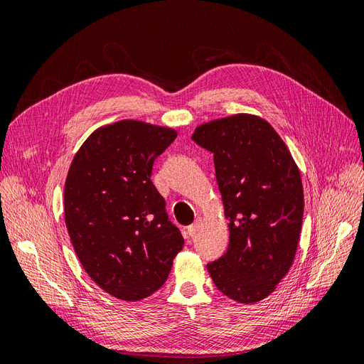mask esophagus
I'll return each mask as SVG.
<instances>
[{
  "label": "esophagus",
  "mask_w": 364,
  "mask_h": 364,
  "mask_svg": "<svg viewBox=\"0 0 364 364\" xmlns=\"http://www.w3.org/2000/svg\"><path fill=\"white\" fill-rule=\"evenodd\" d=\"M200 226H202V218L199 217V218H196V222L188 228V230H186V232H188L190 237H194L197 234V230L200 229Z\"/></svg>",
  "instance_id": "1"
}]
</instances>
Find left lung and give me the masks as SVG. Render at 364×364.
I'll list each match as a JSON object with an SVG mask.
<instances>
[{"label": "left lung", "mask_w": 364, "mask_h": 364, "mask_svg": "<svg viewBox=\"0 0 364 364\" xmlns=\"http://www.w3.org/2000/svg\"><path fill=\"white\" fill-rule=\"evenodd\" d=\"M196 144L214 155L215 178L229 220L225 255L208 264L215 287L255 304L290 270L304 217L301 173L266 119L238 114L196 127Z\"/></svg>", "instance_id": "left-lung-1"}]
</instances>
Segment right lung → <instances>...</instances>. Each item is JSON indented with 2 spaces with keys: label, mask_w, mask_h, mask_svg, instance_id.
I'll use <instances>...</instances> for the list:
<instances>
[{
  "label": "right lung",
  "mask_w": 364,
  "mask_h": 364,
  "mask_svg": "<svg viewBox=\"0 0 364 364\" xmlns=\"http://www.w3.org/2000/svg\"><path fill=\"white\" fill-rule=\"evenodd\" d=\"M178 136L170 127L123 119L87 136L65 181V223L91 279L121 301L167 281L183 247L150 181L153 162Z\"/></svg>",
  "instance_id": "obj_1"
}]
</instances>
